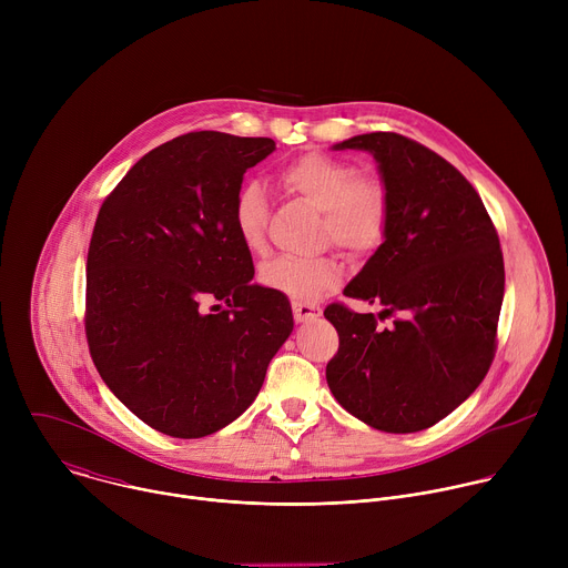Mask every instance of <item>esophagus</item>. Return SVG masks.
<instances>
[{
	"instance_id": "obj_1",
	"label": "esophagus",
	"mask_w": 568,
	"mask_h": 568,
	"mask_svg": "<svg viewBox=\"0 0 568 568\" xmlns=\"http://www.w3.org/2000/svg\"><path fill=\"white\" fill-rule=\"evenodd\" d=\"M292 312H294V321L296 323H303V321H314L321 310L316 305H310V303H301V301H292Z\"/></svg>"
}]
</instances>
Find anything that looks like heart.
<instances>
[{"instance_id": "1", "label": "heart", "mask_w": 568, "mask_h": 568, "mask_svg": "<svg viewBox=\"0 0 568 568\" xmlns=\"http://www.w3.org/2000/svg\"><path fill=\"white\" fill-rule=\"evenodd\" d=\"M278 182L301 200L321 211V235L351 254L373 252L388 224V195L373 175H355L346 161L310 152L281 169ZM231 222L250 252L265 250L267 202L261 184L245 182L231 204ZM344 274L335 254L310 258L278 256L261 267V283L294 301H316L331 292Z\"/></svg>"}]
</instances>
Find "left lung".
Segmentation results:
<instances>
[{
	"instance_id": "8db88e82",
	"label": "left lung",
	"mask_w": 568,
	"mask_h": 568,
	"mask_svg": "<svg viewBox=\"0 0 568 568\" xmlns=\"http://www.w3.org/2000/svg\"><path fill=\"white\" fill-rule=\"evenodd\" d=\"M333 150L371 152L388 195L384 242L344 294L397 318L379 328L371 312L328 305L339 351L326 379L368 427L423 432L493 364L506 285L499 235L471 184L434 150L395 132L357 134Z\"/></svg>"
}]
</instances>
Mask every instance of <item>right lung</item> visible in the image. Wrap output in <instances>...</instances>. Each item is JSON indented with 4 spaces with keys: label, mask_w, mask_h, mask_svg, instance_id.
<instances>
[{
    "label": "right lung",
    "mask_w": 568,
    "mask_h": 568,
    "mask_svg": "<svg viewBox=\"0 0 568 568\" xmlns=\"http://www.w3.org/2000/svg\"><path fill=\"white\" fill-rule=\"evenodd\" d=\"M274 150L267 136L182 134L141 156L99 211L90 353L108 388L166 436L202 438L245 414L294 328L285 294L252 283L231 222L247 169Z\"/></svg>",
    "instance_id": "right-lung-1"
}]
</instances>
